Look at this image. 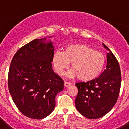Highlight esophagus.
Listing matches in <instances>:
<instances>
[{
    "instance_id": "obj_1",
    "label": "esophagus",
    "mask_w": 129,
    "mask_h": 129,
    "mask_svg": "<svg viewBox=\"0 0 129 129\" xmlns=\"http://www.w3.org/2000/svg\"><path fill=\"white\" fill-rule=\"evenodd\" d=\"M72 84L70 83V82H68V81H64V86L66 87H68V86H70Z\"/></svg>"
}]
</instances>
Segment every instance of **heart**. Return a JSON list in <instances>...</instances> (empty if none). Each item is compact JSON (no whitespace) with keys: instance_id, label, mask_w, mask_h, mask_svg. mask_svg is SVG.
I'll return each mask as SVG.
<instances>
[{"instance_id":"heart-1","label":"heart","mask_w":129,"mask_h":129,"mask_svg":"<svg viewBox=\"0 0 129 129\" xmlns=\"http://www.w3.org/2000/svg\"><path fill=\"white\" fill-rule=\"evenodd\" d=\"M52 62L54 69L62 75L72 63L69 75L78 77L83 81H90L98 77L105 63L104 55L99 51L81 43L68 44L64 52L56 51L53 55Z\"/></svg>"}]
</instances>
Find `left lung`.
<instances>
[{
	"label": "left lung",
	"mask_w": 129,
	"mask_h": 129,
	"mask_svg": "<svg viewBox=\"0 0 129 129\" xmlns=\"http://www.w3.org/2000/svg\"><path fill=\"white\" fill-rule=\"evenodd\" d=\"M103 45L108 50L104 71L94 80L76 84L78 89L76 109L81 114L89 119H98L107 114L116 104L120 91L119 64L109 48Z\"/></svg>",
	"instance_id": "8db88e82"
}]
</instances>
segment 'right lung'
<instances>
[{
	"label": "right lung",
	"mask_w": 129,
	"mask_h": 129,
	"mask_svg": "<svg viewBox=\"0 0 129 129\" xmlns=\"http://www.w3.org/2000/svg\"><path fill=\"white\" fill-rule=\"evenodd\" d=\"M45 41L36 39L20 48L8 72V85L13 102L22 114L35 119L52 113L55 96L64 88V81L52 70V43Z\"/></svg>",
	"instance_id": "right-lung-1"
}]
</instances>
